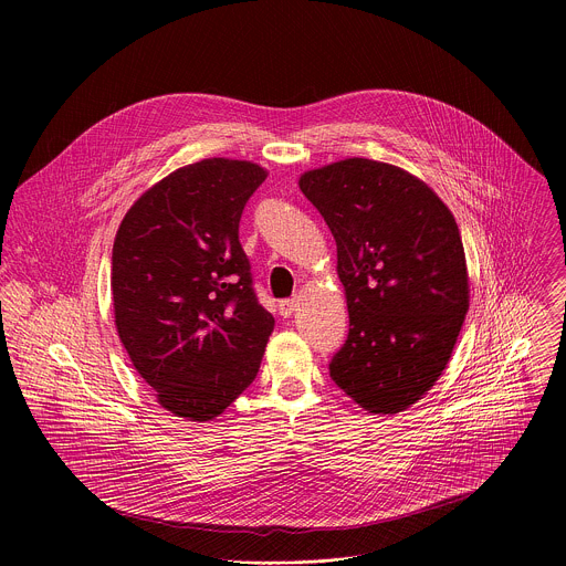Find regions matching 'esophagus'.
I'll return each mask as SVG.
<instances>
[{
    "mask_svg": "<svg viewBox=\"0 0 566 566\" xmlns=\"http://www.w3.org/2000/svg\"><path fill=\"white\" fill-rule=\"evenodd\" d=\"M296 307H298V301L296 298H290V301H283L281 305H279V314L283 316V318H290V316H294V312H296Z\"/></svg>",
    "mask_w": 566,
    "mask_h": 566,
    "instance_id": "esophagus-1",
    "label": "esophagus"
}]
</instances>
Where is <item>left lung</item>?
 <instances>
[{"label": "left lung", "mask_w": 566, "mask_h": 566, "mask_svg": "<svg viewBox=\"0 0 566 566\" xmlns=\"http://www.w3.org/2000/svg\"><path fill=\"white\" fill-rule=\"evenodd\" d=\"M298 187L335 238L350 318L331 379L366 411L399 413L440 379L469 312L455 218L390 163H328L301 174Z\"/></svg>", "instance_id": "left-lung-1"}]
</instances>
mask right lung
Instances as JSON below:
<instances>
[{
  "mask_svg": "<svg viewBox=\"0 0 566 566\" xmlns=\"http://www.w3.org/2000/svg\"><path fill=\"white\" fill-rule=\"evenodd\" d=\"M268 169L202 159L126 211L113 243L117 335L157 403L207 422L254 381L274 318L252 292L240 218Z\"/></svg>",
  "mask_w": 566,
  "mask_h": 566,
  "instance_id": "1",
  "label": "right lung"
}]
</instances>
